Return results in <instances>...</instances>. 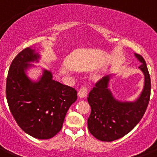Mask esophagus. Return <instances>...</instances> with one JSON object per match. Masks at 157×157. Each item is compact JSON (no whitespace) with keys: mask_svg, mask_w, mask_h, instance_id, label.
<instances>
[{"mask_svg":"<svg viewBox=\"0 0 157 157\" xmlns=\"http://www.w3.org/2000/svg\"><path fill=\"white\" fill-rule=\"evenodd\" d=\"M87 94H88L87 88L86 86H82L79 90L78 93V97H79L80 98H85V97H86Z\"/></svg>","mask_w":157,"mask_h":157,"instance_id":"esophagus-1","label":"esophagus"}]
</instances>
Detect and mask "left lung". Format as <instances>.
Wrapping results in <instances>:
<instances>
[{"label":"left lung","instance_id":"obj_1","mask_svg":"<svg viewBox=\"0 0 157 157\" xmlns=\"http://www.w3.org/2000/svg\"><path fill=\"white\" fill-rule=\"evenodd\" d=\"M134 56L141 63L138 68L145 77L144 88L136 101L116 100L109 88L111 75L98 81L89 94L87 100L91 113L87 121L88 129L100 141H112L127 134L139 123L146 111L150 98V76L143 57L136 53Z\"/></svg>","mask_w":157,"mask_h":157}]
</instances>
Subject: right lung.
<instances>
[{"mask_svg": "<svg viewBox=\"0 0 157 157\" xmlns=\"http://www.w3.org/2000/svg\"><path fill=\"white\" fill-rule=\"evenodd\" d=\"M39 54L30 47L12 60L6 81V98L11 112L22 130L37 139H49L61 130L67 112L77 100V91L52 79L44 69L37 82L26 71L38 62Z\"/></svg>", "mask_w": 157, "mask_h": 157, "instance_id": "1", "label": "right lung"}]
</instances>
